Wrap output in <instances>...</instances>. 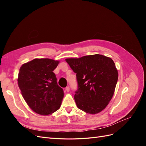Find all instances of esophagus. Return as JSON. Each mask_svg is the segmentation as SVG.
<instances>
[{"label": "esophagus", "instance_id": "1", "mask_svg": "<svg viewBox=\"0 0 146 146\" xmlns=\"http://www.w3.org/2000/svg\"><path fill=\"white\" fill-rule=\"evenodd\" d=\"M65 90H66V91H67V92H69V91H70V88H69V86H67V87H66Z\"/></svg>", "mask_w": 146, "mask_h": 146}]
</instances>
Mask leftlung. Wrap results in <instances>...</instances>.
<instances>
[{
  "label": "left lung",
  "mask_w": 146,
  "mask_h": 146,
  "mask_svg": "<svg viewBox=\"0 0 146 146\" xmlns=\"http://www.w3.org/2000/svg\"><path fill=\"white\" fill-rule=\"evenodd\" d=\"M66 61L76 74L74 99L77 107L90 114L102 111L112 98L118 79L113 60L96 54Z\"/></svg>",
  "instance_id": "left-lung-1"
}]
</instances>
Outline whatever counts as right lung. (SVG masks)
Returning a JSON list of instances; mask_svg holds the SVG:
<instances>
[{"label":"right lung","mask_w":146,"mask_h":146,"mask_svg":"<svg viewBox=\"0 0 146 146\" xmlns=\"http://www.w3.org/2000/svg\"><path fill=\"white\" fill-rule=\"evenodd\" d=\"M58 63L48 58L34 59L19 70L17 82L22 95L30 108L41 115L58 110L63 99L64 91L53 72Z\"/></svg>","instance_id":"right-lung-1"}]
</instances>
